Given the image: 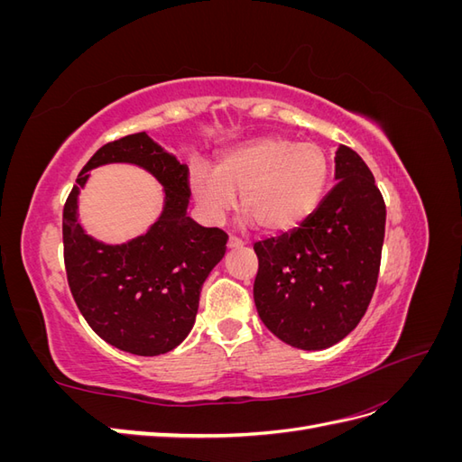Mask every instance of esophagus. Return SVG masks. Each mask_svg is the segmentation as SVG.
Returning <instances> with one entry per match:
<instances>
[{"instance_id":"esophagus-1","label":"esophagus","mask_w":462,"mask_h":462,"mask_svg":"<svg viewBox=\"0 0 462 462\" xmlns=\"http://www.w3.org/2000/svg\"><path fill=\"white\" fill-rule=\"evenodd\" d=\"M241 245H245V241L243 239H239V236H229V241H227V246L229 248H235V246H241Z\"/></svg>"}]
</instances>
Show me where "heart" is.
<instances>
[{
  "mask_svg": "<svg viewBox=\"0 0 462 462\" xmlns=\"http://www.w3.org/2000/svg\"><path fill=\"white\" fill-rule=\"evenodd\" d=\"M331 163L314 143L268 134L221 153L216 171L197 165L190 187L202 212L221 221L241 194V212L256 229L285 235L299 229L319 208Z\"/></svg>",
  "mask_w": 462,
  "mask_h": 462,
  "instance_id": "heart-1",
  "label": "heart"
}]
</instances>
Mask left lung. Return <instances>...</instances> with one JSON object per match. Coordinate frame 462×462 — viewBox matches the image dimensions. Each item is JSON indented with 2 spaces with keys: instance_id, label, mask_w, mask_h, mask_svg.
I'll return each mask as SVG.
<instances>
[{
  "instance_id": "8db88e82",
  "label": "left lung",
  "mask_w": 462,
  "mask_h": 462,
  "mask_svg": "<svg viewBox=\"0 0 462 462\" xmlns=\"http://www.w3.org/2000/svg\"><path fill=\"white\" fill-rule=\"evenodd\" d=\"M337 183L295 231L254 245V302L260 319L283 343L319 351L351 333L377 283L385 202L368 165L339 146Z\"/></svg>"
}]
</instances>
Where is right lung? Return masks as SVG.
<instances>
[{
	"instance_id": "1",
	"label": "right lung",
	"mask_w": 462,
	"mask_h": 462,
	"mask_svg": "<svg viewBox=\"0 0 462 462\" xmlns=\"http://www.w3.org/2000/svg\"><path fill=\"white\" fill-rule=\"evenodd\" d=\"M144 166L164 185V214L149 233L125 245H104L81 231L76 197L86 173L104 162ZM189 167L146 133L127 134L97 150L63 206V258L71 295L88 326L125 353H170L192 329L202 283L226 254L227 233L187 216Z\"/></svg>"
}]
</instances>
